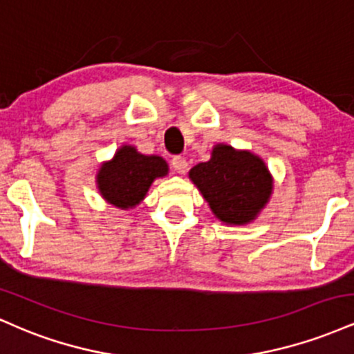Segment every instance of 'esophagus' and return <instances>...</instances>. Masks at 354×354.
Segmentation results:
<instances>
[{
  "label": "esophagus",
  "instance_id": "1",
  "mask_svg": "<svg viewBox=\"0 0 354 354\" xmlns=\"http://www.w3.org/2000/svg\"><path fill=\"white\" fill-rule=\"evenodd\" d=\"M171 165H173V169L178 174H185L186 169H188V161H186V158L183 156H174L171 160Z\"/></svg>",
  "mask_w": 354,
  "mask_h": 354
}]
</instances>
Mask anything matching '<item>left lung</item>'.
<instances>
[{
  "label": "left lung",
  "mask_w": 354,
  "mask_h": 354,
  "mask_svg": "<svg viewBox=\"0 0 354 354\" xmlns=\"http://www.w3.org/2000/svg\"><path fill=\"white\" fill-rule=\"evenodd\" d=\"M189 180L214 216L231 226L254 221L273 194V176L265 161L225 143L214 145L209 160L189 169Z\"/></svg>",
  "instance_id": "8db88e82"
}]
</instances>
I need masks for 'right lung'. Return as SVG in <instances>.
Returning <instances> with one entry per match:
<instances>
[{"label": "right lung", "mask_w": 354, "mask_h": 354, "mask_svg": "<svg viewBox=\"0 0 354 354\" xmlns=\"http://www.w3.org/2000/svg\"><path fill=\"white\" fill-rule=\"evenodd\" d=\"M168 163L156 154H143L135 146L123 145L111 160L101 163L96 186L109 205L131 209L148 194L153 181L168 174Z\"/></svg>", "instance_id": "1"}]
</instances>
